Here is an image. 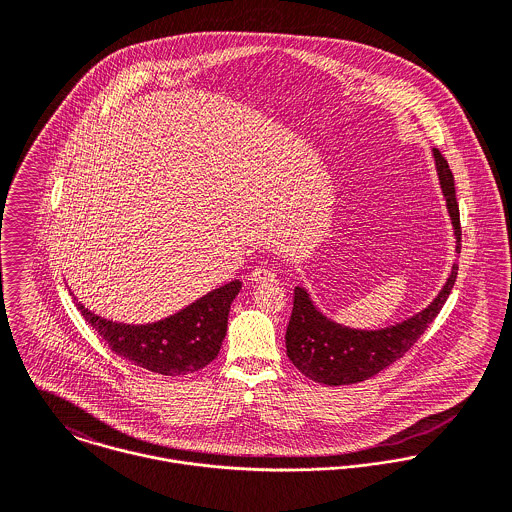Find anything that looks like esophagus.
Instances as JSON below:
<instances>
[{"label":"esophagus","instance_id":"34e87169","mask_svg":"<svg viewBox=\"0 0 512 512\" xmlns=\"http://www.w3.org/2000/svg\"><path fill=\"white\" fill-rule=\"evenodd\" d=\"M250 282L252 284H272V282H276V274L270 268L258 266L250 272Z\"/></svg>","mask_w":512,"mask_h":512}]
</instances>
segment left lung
<instances>
[{
	"label": "left lung",
	"mask_w": 512,
	"mask_h": 512,
	"mask_svg": "<svg viewBox=\"0 0 512 512\" xmlns=\"http://www.w3.org/2000/svg\"><path fill=\"white\" fill-rule=\"evenodd\" d=\"M439 187L445 197V207L453 226L455 252H461V224L459 207L455 199L453 173L439 153L432 149ZM457 278V264L451 266L447 282L439 290L434 301L418 311L416 315L382 329H351L347 325L335 323L313 303L305 288L293 290V309L288 331L286 349L293 366L299 368L307 378L329 384H355L378 374L382 368L392 365L420 339L426 327L436 319L439 309L447 301Z\"/></svg>",
	"instance_id": "8db88e82"
}]
</instances>
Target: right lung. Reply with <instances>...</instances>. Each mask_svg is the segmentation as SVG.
<instances>
[{
	"label": "right lung",
	"mask_w": 512,
	"mask_h": 512,
	"mask_svg": "<svg viewBox=\"0 0 512 512\" xmlns=\"http://www.w3.org/2000/svg\"><path fill=\"white\" fill-rule=\"evenodd\" d=\"M240 288L242 282L232 280L177 313L146 325L104 319L78 299L76 305L116 355L157 374L181 376L201 370L219 355L230 303Z\"/></svg>",
	"instance_id": "1"
}]
</instances>
